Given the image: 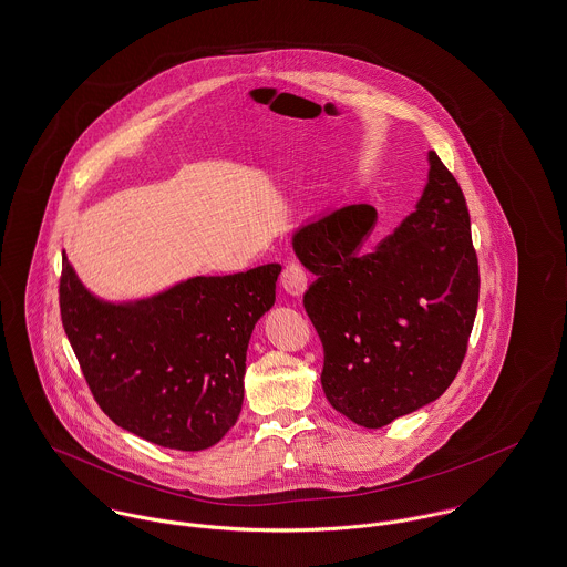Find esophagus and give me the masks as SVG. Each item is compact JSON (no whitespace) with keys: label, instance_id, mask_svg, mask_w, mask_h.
<instances>
[{"label":"esophagus","instance_id":"obj_1","mask_svg":"<svg viewBox=\"0 0 567 567\" xmlns=\"http://www.w3.org/2000/svg\"><path fill=\"white\" fill-rule=\"evenodd\" d=\"M280 282H282V289L291 296V298H302L307 287H309V274L302 265L298 262H289L285 269H282V276H280Z\"/></svg>","mask_w":567,"mask_h":567}]
</instances>
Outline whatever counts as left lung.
<instances>
[{
	"mask_svg": "<svg viewBox=\"0 0 567 567\" xmlns=\"http://www.w3.org/2000/svg\"><path fill=\"white\" fill-rule=\"evenodd\" d=\"M370 230L350 206L302 224L291 244L315 276L305 309L323 343V393L354 424L382 429L456 377L481 280L463 190L435 152L415 210L363 252Z\"/></svg>",
	"mask_w": 567,
	"mask_h": 567,
	"instance_id": "8db88e82",
	"label": "left lung"
}]
</instances>
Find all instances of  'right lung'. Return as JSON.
I'll use <instances>...</instances> for the list:
<instances>
[{
    "instance_id": "1",
    "label": "right lung",
    "mask_w": 567,
    "mask_h": 567,
    "mask_svg": "<svg viewBox=\"0 0 567 567\" xmlns=\"http://www.w3.org/2000/svg\"><path fill=\"white\" fill-rule=\"evenodd\" d=\"M280 269L193 276L150 298L111 302L82 285L63 254L64 332L100 409L163 447L215 445L241 413L248 343L276 302Z\"/></svg>"
}]
</instances>
